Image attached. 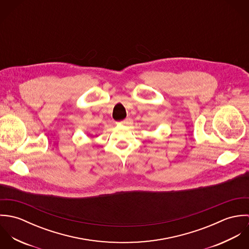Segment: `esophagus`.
Masks as SVG:
<instances>
[{
    "mask_svg": "<svg viewBox=\"0 0 249 249\" xmlns=\"http://www.w3.org/2000/svg\"><path fill=\"white\" fill-rule=\"evenodd\" d=\"M127 123H128V119H125V120L121 121V122H119V123H117V124H127Z\"/></svg>",
    "mask_w": 249,
    "mask_h": 249,
    "instance_id": "obj_1",
    "label": "esophagus"
}]
</instances>
